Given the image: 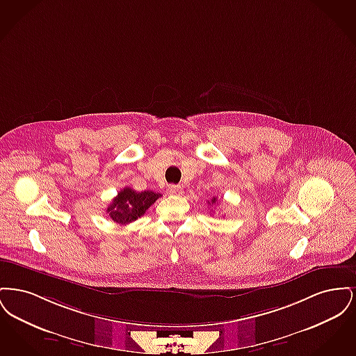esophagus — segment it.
<instances>
[{
	"label": "esophagus",
	"instance_id": "34e87169",
	"mask_svg": "<svg viewBox=\"0 0 356 356\" xmlns=\"http://www.w3.org/2000/svg\"><path fill=\"white\" fill-rule=\"evenodd\" d=\"M168 191L172 195H181L183 193V188L180 186H175V184L168 186Z\"/></svg>",
	"mask_w": 356,
	"mask_h": 356
}]
</instances>
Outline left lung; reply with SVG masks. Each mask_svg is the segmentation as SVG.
Instances as JSON below:
<instances>
[{
    "label": "left lung",
    "instance_id": "8db88e82",
    "mask_svg": "<svg viewBox=\"0 0 356 356\" xmlns=\"http://www.w3.org/2000/svg\"><path fill=\"white\" fill-rule=\"evenodd\" d=\"M216 203V197H213V199H212V200H211V203L209 204H215Z\"/></svg>",
    "mask_w": 356,
    "mask_h": 356
}]
</instances>
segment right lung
<instances>
[{"label": "right lung", "mask_w": 356, "mask_h": 356, "mask_svg": "<svg viewBox=\"0 0 356 356\" xmlns=\"http://www.w3.org/2000/svg\"><path fill=\"white\" fill-rule=\"evenodd\" d=\"M159 197L161 195L152 191L136 192L135 189L125 186L108 205L106 213L120 225H127L141 218Z\"/></svg>", "instance_id": "right-lung-1"}]
</instances>
